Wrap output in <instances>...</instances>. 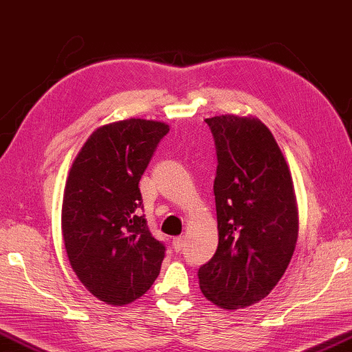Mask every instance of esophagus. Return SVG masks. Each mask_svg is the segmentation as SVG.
<instances>
[{"mask_svg":"<svg viewBox=\"0 0 352 352\" xmlns=\"http://www.w3.org/2000/svg\"><path fill=\"white\" fill-rule=\"evenodd\" d=\"M185 244H186V238L185 236H175L172 239V248H174L175 252H182L183 249H185Z\"/></svg>","mask_w":352,"mask_h":352,"instance_id":"34e87169","label":"esophagus"}]
</instances>
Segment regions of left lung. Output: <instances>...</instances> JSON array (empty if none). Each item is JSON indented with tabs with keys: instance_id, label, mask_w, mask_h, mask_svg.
I'll use <instances>...</instances> for the list:
<instances>
[{
	"instance_id": "left-lung-1",
	"label": "left lung",
	"mask_w": 352,
	"mask_h": 352,
	"mask_svg": "<svg viewBox=\"0 0 352 352\" xmlns=\"http://www.w3.org/2000/svg\"><path fill=\"white\" fill-rule=\"evenodd\" d=\"M205 122L217 153L219 243L199 270V285L221 309H244L285 274L299 232L296 194L283 153L260 119L224 114Z\"/></svg>"
}]
</instances>
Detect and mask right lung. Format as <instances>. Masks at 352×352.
Masks as SVG:
<instances>
[{"mask_svg":"<svg viewBox=\"0 0 352 352\" xmlns=\"http://www.w3.org/2000/svg\"><path fill=\"white\" fill-rule=\"evenodd\" d=\"M169 125L125 119L98 126L78 152L63 199L72 270L97 299L126 305L158 277L164 244L147 227L139 180Z\"/></svg>","mask_w":352,"mask_h":352,"instance_id":"1","label":"right lung"}]
</instances>
